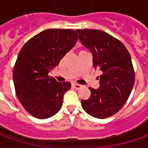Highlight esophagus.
<instances>
[{"instance_id":"obj_1","label":"esophagus","mask_w":148,"mask_h":148,"mask_svg":"<svg viewBox=\"0 0 148 148\" xmlns=\"http://www.w3.org/2000/svg\"><path fill=\"white\" fill-rule=\"evenodd\" d=\"M72 86L74 87L75 89H77V90H78V89H81L82 88V85H80V84H77V83H72Z\"/></svg>"}]
</instances>
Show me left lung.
Listing matches in <instances>:
<instances>
[{
	"label": "left lung",
	"instance_id": "8db88e82",
	"mask_svg": "<svg viewBox=\"0 0 148 148\" xmlns=\"http://www.w3.org/2000/svg\"><path fill=\"white\" fill-rule=\"evenodd\" d=\"M83 46L93 55L95 69L102 71L99 89L89 88L91 95L82 100L90 115L106 119L120 110L128 100L135 81L131 56L122 42L99 29H77Z\"/></svg>",
	"mask_w": 148,
	"mask_h": 148
}]
</instances>
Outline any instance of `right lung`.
Returning a JSON list of instances; mask_svg holds the SVG:
<instances>
[{
  "mask_svg": "<svg viewBox=\"0 0 148 148\" xmlns=\"http://www.w3.org/2000/svg\"><path fill=\"white\" fill-rule=\"evenodd\" d=\"M72 29H51L40 32L22 47L13 70L15 93L27 112L43 119L62 108L71 83L58 82L49 73L77 43Z\"/></svg>",
  "mask_w": 148,
  "mask_h": 148,
  "instance_id": "1",
  "label": "right lung"
}]
</instances>
